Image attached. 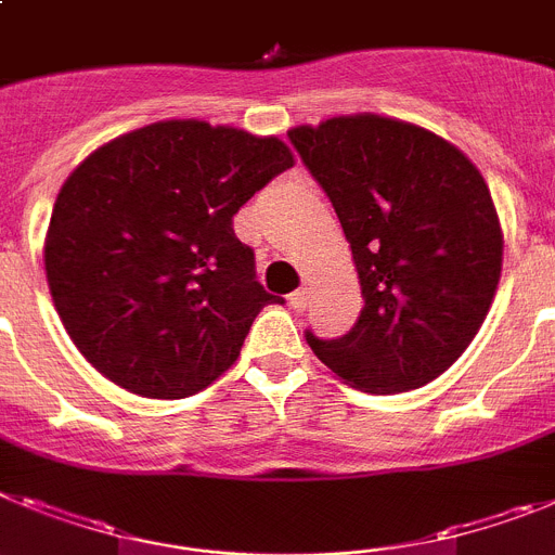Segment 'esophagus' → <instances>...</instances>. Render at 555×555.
Returning a JSON list of instances; mask_svg holds the SVG:
<instances>
[{"label": "esophagus", "mask_w": 555, "mask_h": 555, "mask_svg": "<svg viewBox=\"0 0 555 555\" xmlns=\"http://www.w3.org/2000/svg\"><path fill=\"white\" fill-rule=\"evenodd\" d=\"M288 306L295 311L309 309V288H297V292H292V295H288Z\"/></svg>", "instance_id": "esophagus-1"}]
</instances>
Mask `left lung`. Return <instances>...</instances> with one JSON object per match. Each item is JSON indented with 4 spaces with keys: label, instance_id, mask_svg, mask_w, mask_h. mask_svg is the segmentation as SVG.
Segmentation results:
<instances>
[{
    "label": "left lung",
    "instance_id": "left-lung-1",
    "mask_svg": "<svg viewBox=\"0 0 555 555\" xmlns=\"http://www.w3.org/2000/svg\"><path fill=\"white\" fill-rule=\"evenodd\" d=\"M350 244L364 306L339 339L306 334L362 392H406L449 371L480 331L503 272V227L475 163L415 122L362 112L295 126Z\"/></svg>",
    "mask_w": 555,
    "mask_h": 555
}]
</instances>
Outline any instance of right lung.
I'll return each mask as SVG.
<instances>
[{
    "instance_id": "obj_1",
    "label": "right lung",
    "mask_w": 555,
    "mask_h": 555,
    "mask_svg": "<svg viewBox=\"0 0 555 555\" xmlns=\"http://www.w3.org/2000/svg\"><path fill=\"white\" fill-rule=\"evenodd\" d=\"M292 165L278 137L159 120L103 142L66 177L44 269L94 371L145 399H188L230 371L274 302L232 216Z\"/></svg>"
}]
</instances>
